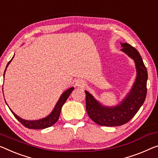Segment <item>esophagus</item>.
I'll use <instances>...</instances> for the list:
<instances>
[{
    "mask_svg": "<svg viewBox=\"0 0 158 158\" xmlns=\"http://www.w3.org/2000/svg\"><path fill=\"white\" fill-rule=\"evenodd\" d=\"M75 84H76L77 86L80 87V88H83V87H84V86L86 85V81L83 79H78L76 80Z\"/></svg>",
    "mask_w": 158,
    "mask_h": 158,
    "instance_id": "1",
    "label": "esophagus"
}]
</instances>
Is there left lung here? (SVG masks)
I'll return each instance as SVG.
<instances>
[{
  "mask_svg": "<svg viewBox=\"0 0 158 158\" xmlns=\"http://www.w3.org/2000/svg\"><path fill=\"white\" fill-rule=\"evenodd\" d=\"M121 50L135 62L137 76L133 87L123 100L115 106H105L85 91L86 109L94 122L103 126H118L128 123L144 103L147 94L148 72L137 49L121 43Z\"/></svg>",
  "mask_w": 158,
  "mask_h": 158,
  "instance_id": "left-lung-1",
  "label": "left lung"
}]
</instances>
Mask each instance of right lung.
I'll return each instance as SVG.
<instances>
[{"instance_id":"right-lung-1","label":"right lung","mask_w":158,"mask_h":158,"mask_svg":"<svg viewBox=\"0 0 158 158\" xmlns=\"http://www.w3.org/2000/svg\"><path fill=\"white\" fill-rule=\"evenodd\" d=\"M14 57V56H13V58ZM13 58L11 59L10 62L8 63V64L6 66V69H5L4 72V74L3 77H5V72H6V70L8 67V64H10V62L13 60ZM74 87H71L69 89H67V91H65L64 93H63L62 95H61L60 99L58 100L57 103L55 105V107L54 108V109L51 112V114L49 115L45 118H43L42 119H39V120H35V121H27V120H25L21 118L20 117H19L18 116H17L15 113H14L13 110H12L10 108V110H11V112L13 113V114L14 115V116L16 118V119L18 120L19 122H20L23 126L25 127H26L27 128L30 129H44V128H49L52 126H53L56 121H58L59 117H60V112H61V109H62V106L64 105V103H65L66 101L69 97L70 94L72 93V91L74 90Z\"/></svg>"}]
</instances>
